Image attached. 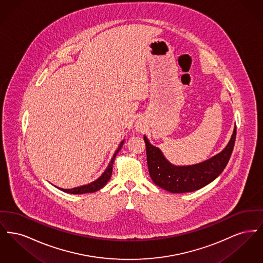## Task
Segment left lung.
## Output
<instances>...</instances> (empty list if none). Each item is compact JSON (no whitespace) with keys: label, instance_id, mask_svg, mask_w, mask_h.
I'll use <instances>...</instances> for the list:
<instances>
[{"label":"left lung","instance_id":"8db88e82","mask_svg":"<svg viewBox=\"0 0 263 263\" xmlns=\"http://www.w3.org/2000/svg\"><path fill=\"white\" fill-rule=\"evenodd\" d=\"M236 135L237 127L235 126L229 144L220 154L203 163L187 166H176L167 162L161 150L150 144L144 136L152 180L156 185L172 193L191 192L204 187L224 171L234 150Z\"/></svg>","mask_w":263,"mask_h":263}]
</instances>
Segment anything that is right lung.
I'll return each instance as SVG.
<instances>
[{"mask_svg": "<svg viewBox=\"0 0 263 263\" xmlns=\"http://www.w3.org/2000/svg\"><path fill=\"white\" fill-rule=\"evenodd\" d=\"M123 143H124V141H122V142L120 143L118 149L114 153L112 159H111L110 163L108 164V166L106 167L105 172H104V173L101 175L100 178H98L96 181H93V182H91V183H89V184H87V185L80 186V187L72 188V189H62V188H59V189H61L64 192L71 193V194H83V193L96 192V191L100 190V188L103 187V186L108 182V180L110 179V176L112 175V165L114 159H115L116 155L118 154V152L121 149V147L123 146Z\"/></svg>", "mask_w": 263, "mask_h": 263, "instance_id": "obj_1", "label": "right lung"}]
</instances>
